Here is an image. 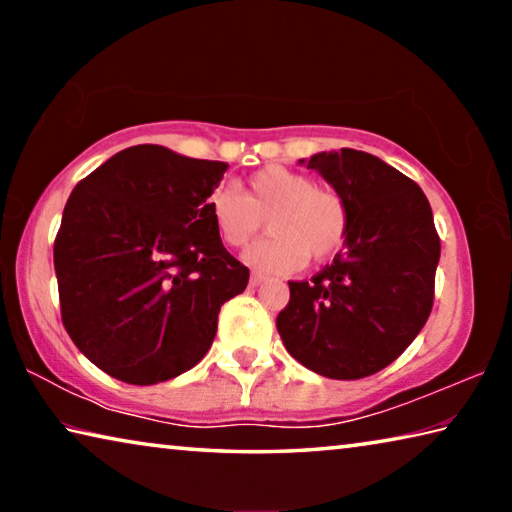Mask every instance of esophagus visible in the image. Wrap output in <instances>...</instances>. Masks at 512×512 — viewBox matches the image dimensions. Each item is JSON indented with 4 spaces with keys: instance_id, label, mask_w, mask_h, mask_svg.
<instances>
[{
    "instance_id": "34e87169",
    "label": "esophagus",
    "mask_w": 512,
    "mask_h": 512,
    "mask_svg": "<svg viewBox=\"0 0 512 512\" xmlns=\"http://www.w3.org/2000/svg\"><path fill=\"white\" fill-rule=\"evenodd\" d=\"M266 280V275L264 273H253V275H250V287H259V284H262Z\"/></svg>"
}]
</instances>
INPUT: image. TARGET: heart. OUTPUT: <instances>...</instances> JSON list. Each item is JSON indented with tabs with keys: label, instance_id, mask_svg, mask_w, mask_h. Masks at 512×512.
Here are the masks:
<instances>
[{
	"label": "heart",
	"instance_id": "obj_1",
	"mask_svg": "<svg viewBox=\"0 0 512 512\" xmlns=\"http://www.w3.org/2000/svg\"><path fill=\"white\" fill-rule=\"evenodd\" d=\"M205 212L216 237L228 248H244L268 219V235L246 253L259 271L291 273L334 257L345 246L352 225L348 198L334 187H320L302 171L271 164L250 173L241 194L232 187H214Z\"/></svg>",
	"mask_w": 512,
	"mask_h": 512
}]
</instances>
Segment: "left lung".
I'll return each instance as SVG.
<instances>
[{
  "instance_id": "8db88e82",
  "label": "left lung",
  "mask_w": 512,
  "mask_h": 512,
  "mask_svg": "<svg viewBox=\"0 0 512 512\" xmlns=\"http://www.w3.org/2000/svg\"><path fill=\"white\" fill-rule=\"evenodd\" d=\"M352 210L345 250L311 280L289 282L275 325L302 366L329 379L386 368L420 334L433 307L440 237L422 189L375 155H311Z\"/></svg>"
}]
</instances>
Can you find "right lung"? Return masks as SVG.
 Returning a JSON list of instances; mask_svg holds the SVG:
<instances>
[{
    "instance_id": "add662e5",
    "label": "right lung",
    "mask_w": 512,
    "mask_h": 512,
    "mask_svg": "<svg viewBox=\"0 0 512 512\" xmlns=\"http://www.w3.org/2000/svg\"><path fill=\"white\" fill-rule=\"evenodd\" d=\"M228 164L158 144L119 151L69 194L54 241L60 318L94 366L135 386L183 375L250 271L205 212Z\"/></svg>"
}]
</instances>
